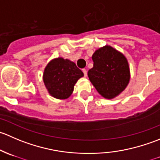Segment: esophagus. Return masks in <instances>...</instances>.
<instances>
[{
    "label": "esophagus",
    "mask_w": 160,
    "mask_h": 160,
    "mask_svg": "<svg viewBox=\"0 0 160 160\" xmlns=\"http://www.w3.org/2000/svg\"><path fill=\"white\" fill-rule=\"evenodd\" d=\"M83 74H84V77H87V76H88V71L85 70V69H83Z\"/></svg>",
    "instance_id": "esophagus-1"
}]
</instances>
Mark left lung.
I'll list each match as a JSON object with an SVG mask.
<instances>
[{
	"mask_svg": "<svg viewBox=\"0 0 160 160\" xmlns=\"http://www.w3.org/2000/svg\"><path fill=\"white\" fill-rule=\"evenodd\" d=\"M92 60L93 67L88 75L93 87L106 99L118 96L130 80L126 57L111 46H105L94 52Z\"/></svg>",
	"mask_w": 160,
	"mask_h": 160,
	"instance_id": "left-lung-1",
	"label": "left lung"
}]
</instances>
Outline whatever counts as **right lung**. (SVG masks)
Instances as JSON below:
<instances>
[{
    "mask_svg": "<svg viewBox=\"0 0 160 160\" xmlns=\"http://www.w3.org/2000/svg\"><path fill=\"white\" fill-rule=\"evenodd\" d=\"M83 77L75 63L67 59H52L43 72V82L48 92L56 99H67L72 94L74 85Z\"/></svg>",
    "mask_w": 160,
    "mask_h": 160,
    "instance_id": "obj_1",
    "label": "right lung"
}]
</instances>
